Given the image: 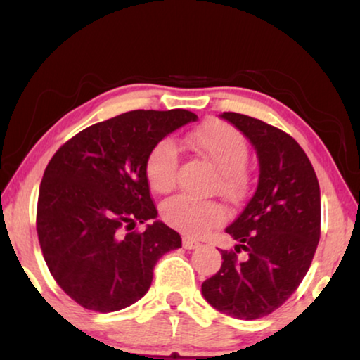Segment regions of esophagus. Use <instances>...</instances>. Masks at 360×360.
Listing matches in <instances>:
<instances>
[{
    "instance_id": "1",
    "label": "esophagus",
    "mask_w": 360,
    "mask_h": 360,
    "mask_svg": "<svg viewBox=\"0 0 360 360\" xmlns=\"http://www.w3.org/2000/svg\"><path fill=\"white\" fill-rule=\"evenodd\" d=\"M181 243H184L185 250H196V248L201 246V243H199L198 240H195V238H190V236H184V240H181Z\"/></svg>"
}]
</instances>
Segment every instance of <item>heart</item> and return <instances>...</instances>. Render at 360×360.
I'll return each mask as SVG.
<instances>
[{"instance_id":"1","label":"heart","mask_w":360,"mask_h":360,"mask_svg":"<svg viewBox=\"0 0 360 360\" xmlns=\"http://www.w3.org/2000/svg\"><path fill=\"white\" fill-rule=\"evenodd\" d=\"M186 143L198 154L217 167L215 190L229 199H238L248 186L246 159L250 154L245 135L224 120H209L186 135ZM179 170V148L170 138L158 141L148 153L145 172L149 186L165 195L175 186ZM161 217L172 229L186 235H202L222 224L225 211L214 201H201L179 195L167 199L161 207Z\"/></svg>"}]
</instances>
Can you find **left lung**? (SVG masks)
Masks as SVG:
<instances>
[{
	"instance_id": "obj_1",
	"label": "left lung",
	"mask_w": 360,
	"mask_h": 360,
	"mask_svg": "<svg viewBox=\"0 0 360 360\" xmlns=\"http://www.w3.org/2000/svg\"><path fill=\"white\" fill-rule=\"evenodd\" d=\"M222 117L246 135L259 158V184L225 231L235 250L201 286L217 311L254 320L272 314L297 290L320 240V188L304 149L286 131L245 114Z\"/></svg>"
}]
</instances>
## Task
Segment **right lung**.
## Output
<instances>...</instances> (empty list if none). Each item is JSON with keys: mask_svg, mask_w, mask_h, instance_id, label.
I'll return each mask as SVG.
<instances>
[{"mask_svg": "<svg viewBox=\"0 0 360 360\" xmlns=\"http://www.w3.org/2000/svg\"><path fill=\"white\" fill-rule=\"evenodd\" d=\"M196 114L130 110L86 127L60 146L43 174L37 233L49 272L88 311L115 312L146 295L154 265L181 248L158 217L145 172L148 153Z\"/></svg>", "mask_w": 360, "mask_h": 360, "instance_id": "right-lung-1", "label": "right lung"}]
</instances>
